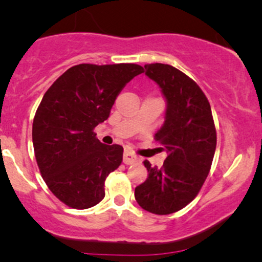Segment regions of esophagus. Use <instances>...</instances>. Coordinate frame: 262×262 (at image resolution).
<instances>
[{
	"label": "esophagus",
	"mask_w": 262,
	"mask_h": 262,
	"mask_svg": "<svg viewBox=\"0 0 262 262\" xmlns=\"http://www.w3.org/2000/svg\"><path fill=\"white\" fill-rule=\"evenodd\" d=\"M123 161H124V164L127 165H130V164H134V162L139 161V158H138L137 155L133 154V152L130 151H124V155H123Z\"/></svg>",
	"instance_id": "34e87169"
}]
</instances>
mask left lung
Returning a JSON list of instances; mask_svg holds the SVG:
<instances>
[{"instance_id":"left-lung-1","label":"left lung","mask_w":262,"mask_h":262,"mask_svg":"<svg viewBox=\"0 0 262 262\" xmlns=\"http://www.w3.org/2000/svg\"><path fill=\"white\" fill-rule=\"evenodd\" d=\"M145 75L155 81L166 100L162 127L154 139L166 150L161 169L144 160L149 175L135 187L143 209L171 214L194 200L208 176L217 145L212 110L200 86L179 69L167 64H146Z\"/></svg>"}]
</instances>
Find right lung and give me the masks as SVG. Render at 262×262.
Returning a JSON list of instances; mask_svg holds the SVG:
<instances>
[{
	"instance_id": "1",
	"label": "right lung",
	"mask_w": 262,
	"mask_h": 262,
	"mask_svg": "<svg viewBox=\"0 0 262 262\" xmlns=\"http://www.w3.org/2000/svg\"><path fill=\"white\" fill-rule=\"evenodd\" d=\"M143 71L137 64L75 65L43 96L33 121L34 154L47 186L66 206L86 209L104 198V181L121 165L123 148L102 144L93 129Z\"/></svg>"
}]
</instances>
